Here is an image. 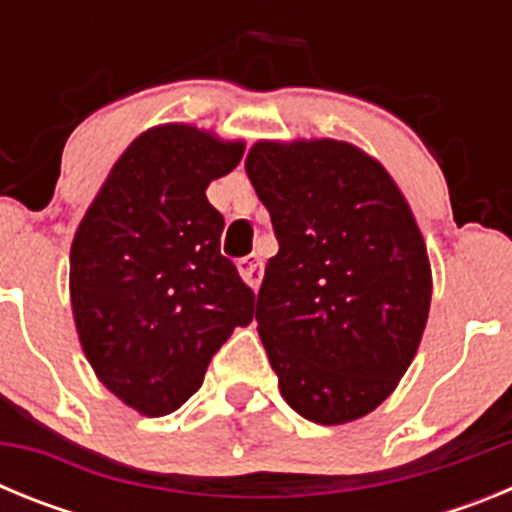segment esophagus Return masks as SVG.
Here are the masks:
<instances>
[{"label":"esophagus","mask_w":512,"mask_h":512,"mask_svg":"<svg viewBox=\"0 0 512 512\" xmlns=\"http://www.w3.org/2000/svg\"><path fill=\"white\" fill-rule=\"evenodd\" d=\"M238 271H241L243 282L251 289H259L261 277H264V261L259 256H246V259L238 261Z\"/></svg>","instance_id":"esophagus-1"}]
</instances>
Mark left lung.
Here are the masks:
<instances>
[{
	"label": "left lung",
	"mask_w": 512,
	"mask_h": 512,
	"mask_svg": "<svg viewBox=\"0 0 512 512\" xmlns=\"http://www.w3.org/2000/svg\"><path fill=\"white\" fill-rule=\"evenodd\" d=\"M246 174L279 241L256 300L279 392L312 423L364 418L395 392L428 323L433 277L413 210L346 140H259Z\"/></svg>",
	"instance_id": "left-lung-1"
}]
</instances>
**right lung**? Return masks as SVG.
I'll use <instances>...</instances> for the list:
<instances>
[{
  "mask_svg": "<svg viewBox=\"0 0 512 512\" xmlns=\"http://www.w3.org/2000/svg\"><path fill=\"white\" fill-rule=\"evenodd\" d=\"M243 140L166 122L110 169L71 243V312L99 382L140 415H169L202 387L207 364L253 292L220 253L212 179L241 164Z\"/></svg>",
  "mask_w": 512,
  "mask_h": 512,
  "instance_id": "right-lung-1",
  "label": "right lung"
}]
</instances>
